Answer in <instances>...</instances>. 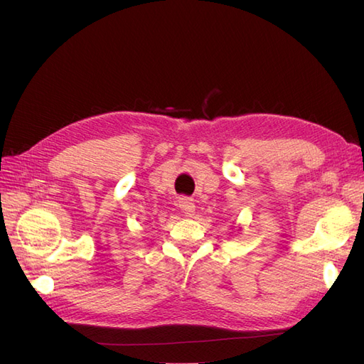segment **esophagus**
Returning a JSON list of instances; mask_svg holds the SVG:
<instances>
[{
	"label": "esophagus",
	"mask_w": 364,
	"mask_h": 364,
	"mask_svg": "<svg viewBox=\"0 0 364 364\" xmlns=\"http://www.w3.org/2000/svg\"><path fill=\"white\" fill-rule=\"evenodd\" d=\"M178 205L185 215H191L196 211V205H194L193 199H190V197H181V199L178 200Z\"/></svg>",
	"instance_id": "obj_1"
}]
</instances>
